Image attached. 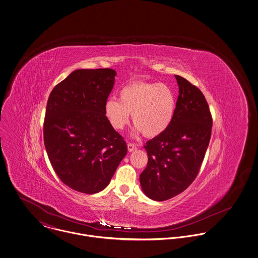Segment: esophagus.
I'll list each match as a JSON object with an SVG mask.
<instances>
[{
  "mask_svg": "<svg viewBox=\"0 0 258 258\" xmlns=\"http://www.w3.org/2000/svg\"><path fill=\"white\" fill-rule=\"evenodd\" d=\"M137 149H138V147H137L136 144H134V143H127V150H128L130 152H133V151H135V150H137Z\"/></svg>",
  "mask_w": 258,
  "mask_h": 258,
  "instance_id": "obj_1",
  "label": "esophagus"
}]
</instances>
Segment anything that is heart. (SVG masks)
<instances>
[{
	"label": "heart",
	"mask_w": 258,
	"mask_h": 258,
	"mask_svg": "<svg viewBox=\"0 0 258 258\" xmlns=\"http://www.w3.org/2000/svg\"><path fill=\"white\" fill-rule=\"evenodd\" d=\"M176 107L171 89L162 83L134 82L121 88L118 100L108 99L104 112L115 131H121L130 121L132 114L134 136L144 133L153 138L170 125Z\"/></svg>",
	"instance_id": "heart-1"
}]
</instances>
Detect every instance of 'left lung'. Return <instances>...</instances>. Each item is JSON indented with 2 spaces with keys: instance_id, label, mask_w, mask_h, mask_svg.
Wrapping results in <instances>:
<instances>
[{
  "instance_id": "1",
  "label": "left lung",
  "mask_w": 258,
  "mask_h": 258,
  "mask_svg": "<svg viewBox=\"0 0 258 258\" xmlns=\"http://www.w3.org/2000/svg\"><path fill=\"white\" fill-rule=\"evenodd\" d=\"M179 96L170 125L145 143L148 162L140 176L143 192L154 201L171 199L197 177L212 133V115L200 90L175 75Z\"/></svg>"
}]
</instances>
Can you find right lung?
<instances>
[{"mask_svg": "<svg viewBox=\"0 0 258 258\" xmlns=\"http://www.w3.org/2000/svg\"><path fill=\"white\" fill-rule=\"evenodd\" d=\"M113 69H77L53 88L43 124L49 161L69 188L104 190L127 152L104 107L115 84Z\"/></svg>", "mask_w": 258, "mask_h": 258, "instance_id": "obj_1", "label": "right lung"}]
</instances>
